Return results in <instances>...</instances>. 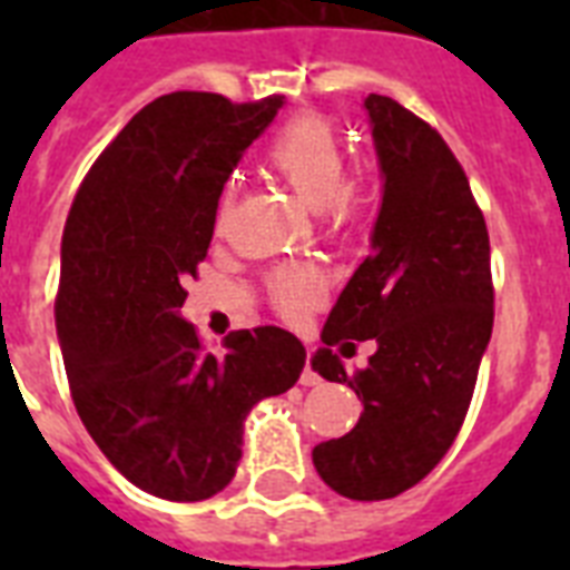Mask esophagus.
Returning a JSON list of instances; mask_svg holds the SVG:
<instances>
[{
    "instance_id": "obj_1",
    "label": "esophagus",
    "mask_w": 570,
    "mask_h": 570,
    "mask_svg": "<svg viewBox=\"0 0 570 570\" xmlns=\"http://www.w3.org/2000/svg\"><path fill=\"white\" fill-rule=\"evenodd\" d=\"M302 384L304 387H316V384H322L320 373L311 366V355H307V366H304V373H302Z\"/></svg>"
}]
</instances>
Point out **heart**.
I'll use <instances>...</instances> for the list:
<instances>
[{
    "label": "heart",
    "mask_w": 570,
    "mask_h": 570,
    "mask_svg": "<svg viewBox=\"0 0 570 570\" xmlns=\"http://www.w3.org/2000/svg\"><path fill=\"white\" fill-rule=\"evenodd\" d=\"M266 165L281 180L322 215L331 230H343L364 218L370 206V186L364 177L346 171V147L337 127L322 115H302L277 129L266 147ZM236 191H222L215 227L224 230L233 215ZM268 302L284 320H302L313 304L322 302L325 281L307 263H286L266 281Z\"/></svg>",
    "instance_id": "heart-1"
}]
</instances>
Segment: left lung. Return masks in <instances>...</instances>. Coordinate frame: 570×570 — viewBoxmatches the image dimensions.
Here are the masks:
<instances>
[{"mask_svg":"<svg viewBox=\"0 0 570 570\" xmlns=\"http://www.w3.org/2000/svg\"><path fill=\"white\" fill-rule=\"evenodd\" d=\"M384 195L373 254L331 311L313 370L355 390L364 414L313 450L325 485L348 500H390L432 473L459 438L494 328L485 215L446 141L390 97L364 100ZM375 338L348 374L330 348Z\"/></svg>","mask_w":570,"mask_h":570,"instance_id":"left-lung-1","label":"left lung"}]
</instances>
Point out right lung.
I'll return each mask as SVG.
<instances>
[{
    "mask_svg": "<svg viewBox=\"0 0 570 570\" xmlns=\"http://www.w3.org/2000/svg\"><path fill=\"white\" fill-rule=\"evenodd\" d=\"M284 106L174 91L120 129L76 191L61 239L56 328L70 396L102 455L147 494L197 503L230 485L245 416L304 370L275 325L206 352L180 316L224 183Z\"/></svg>",
    "mask_w": 570,
    "mask_h": 570,
    "instance_id": "add662e5",
    "label": "right lung"
}]
</instances>
